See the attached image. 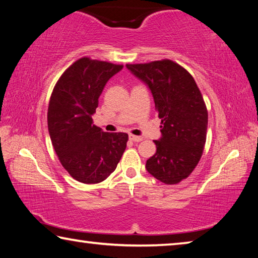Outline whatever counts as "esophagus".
Listing matches in <instances>:
<instances>
[{
  "label": "esophagus",
  "instance_id": "1",
  "mask_svg": "<svg viewBox=\"0 0 258 258\" xmlns=\"http://www.w3.org/2000/svg\"><path fill=\"white\" fill-rule=\"evenodd\" d=\"M128 138H130L131 141H134V142L142 141V138L141 137H137V135H133V134H130Z\"/></svg>",
  "mask_w": 258,
  "mask_h": 258
}]
</instances>
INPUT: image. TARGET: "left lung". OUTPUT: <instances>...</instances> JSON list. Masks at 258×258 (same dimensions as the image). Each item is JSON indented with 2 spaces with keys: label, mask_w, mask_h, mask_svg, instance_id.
<instances>
[{
  "label": "left lung",
  "mask_w": 258,
  "mask_h": 258,
  "mask_svg": "<svg viewBox=\"0 0 258 258\" xmlns=\"http://www.w3.org/2000/svg\"><path fill=\"white\" fill-rule=\"evenodd\" d=\"M149 86L160 121L161 138L146 168L165 184H176L190 175L206 143L208 111L191 74L169 59L126 64Z\"/></svg>",
  "instance_id": "8db88e82"
}]
</instances>
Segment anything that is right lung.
Wrapping results in <instances>:
<instances>
[{
    "label": "right lung",
    "instance_id": "obj_1",
    "mask_svg": "<svg viewBox=\"0 0 258 258\" xmlns=\"http://www.w3.org/2000/svg\"><path fill=\"white\" fill-rule=\"evenodd\" d=\"M121 68L83 56L63 72L52 91L47 108L52 146L69 175L85 184L106 180L126 149L127 134L103 132L92 119L104 85Z\"/></svg>",
    "mask_w": 258,
    "mask_h": 258
}]
</instances>
